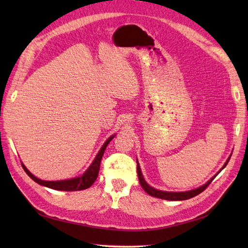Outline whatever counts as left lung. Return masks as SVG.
I'll use <instances>...</instances> for the list:
<instances>
[{"label": "left lung", "instance_id": "left-lung-1", "mask_svg": "<svg viewBox=\"0 0 248 248\" xmlns=\"http://www.w3.org/2000/svg\"><path fill=\"white\" fill-rule=\"evenodd\" d=\"M231 156V155H230ZM230 156L227 159V161H226V163L224 164V166L220 168L219 171L215 175L214 177H212L211 179L208 182H205L203 186H199L197 188H194V189H191V191H186V192H165V191H161V189H156L155 187L150 186L148 183L146 182V180L144 179V176L143 173H141V170H140V166L139 164V161H136V163H138V175H139V180H140V183L141 187L144 188V191L149 194L150 196H154V197H156V198H161V199H165V200H186V199H189L192 198L194 196H196V195L200 194L202 191H204L205 187H207L210 183L212 182L213 179L217 177L218 173L222 171L224 168L226 167V165L228 164V162L230 160Z\"/></svg>", "mask_w": 248, "mask_h": 248}]
</instances>
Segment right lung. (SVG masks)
<instances>
[{
    "label": "right lung",
    "instance_id": "add662e5",
    "mask_svg": "<svg viewBox=\"0 0 248 248\" xmlns=\"http://www.w3.org/2000/svg\"><path fill=\"white\" fill-rule=\"evenodd\" d=\"M114 136H115V134L110 136V138H108L107 140H105V143L102 145L101 148H100L96 157H94L91 166L87 168L86 171L84 172L83 175L76 177V178L67 179V180H59V181L41 180V179L35 177L33 173H31L28 170V168L25 167L23 163H21V164H22L23 170L26 173H28L29 177H31L36 183L40 184V186L49 187V188H52V189H56V191H66V192L82 191V189H85V188H88L89 186H92L93 183L96 181V179L98 177V173H99V170H100V163H101L104 150L107 149V146L108 145L109 141L114 139Z\"/></svg>",
    "mask_w": 248,
    "mask_h": 248
}]
</instances>
